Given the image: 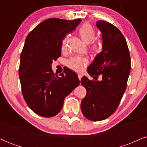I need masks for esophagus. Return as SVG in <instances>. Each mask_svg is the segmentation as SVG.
I'll return each instance as SVG.
<instances>
[{
    "label": "esophagus",
    "mask_w": 147,
    "mask_h": 147,
    "mask_svg": "<svg viewBox=\"0 0 147 147\" xmlns=\"http://www.w3.org/2000/svg\"><path fill=\"white\" fill-rule=\"evenodd\" d=\"M78 77H79V80H81V79H82V75H81V74H79Z\"/></svg>",
    "instance_id": "34e87169"
}]
</instances>
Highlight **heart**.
<instances>
[{"instance_id":"1","label":"heart","mask_w":147,"mask_h":147,"mask_svg":"<svg viewBox=\"0 0 147 147\" xmlns=\"http://www.w3.org/2000/svg\"><path fill=\"white\" fill-rule=\"evenodd\" d=\"M79 36H81L82 39L86 43H89L93 41L95 38V32L92 26L90 24L82 25L79 30ZM68 45V36H65L62 41L61 43V50L65 51L67 48ZM92 50L95 53H98L101 50V47L97 44H94L92 47ZM88 63V61L85 58H81V57H74L70 59L68 61V66L72 70L76 72H81L83 70L85 65Z\"/></svg>"}]
</instances>
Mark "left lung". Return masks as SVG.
Masks as SVG:
<instances>
[{
	"label": "left lung",
	"instance_id": "1",
	"mask_svg": "<svg viewBox=\"0 0 147 147\" xmlns=\"http://www.w3.org/2000/svg\"><path fill=\"white\" fill-rule=\"evenodd\" d=\"M102 36V51L96 55L87 69L95 81L83 77L81 84L87 93L81 103V110L91 121L104 120L117 109L131 71V58L126 39L113 25L97 21ZM99 75L101 79L97 81Z\"/></svg>",
	"mask_w": 147,
	"mask_h": 147
}]
</instances>
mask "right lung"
Segmentation results:
<instances>
[{"label": "right lung", "mask_w": 147, "mask_h": 147, "mask_svg": "<svg viewBox=\"0 0 147 147\" xmlns=\"http://www.w3.org/2000/svg\"><path fill=\"white\" fill-rule=\"evenodd\" d=\"M81 21L48 18L26 37L18 74L25 102L38 115L51 117L58 114L65 97L79 86L75 72L68 69L56 76L51 67L52 61L61 56L63 39Z\"/></svg>", "instance_id": "1"}]
</instances>
